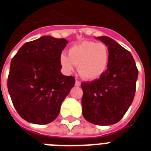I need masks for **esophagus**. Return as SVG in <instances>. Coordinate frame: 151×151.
I'll return each mask as SVG.
<instances>
[{"label": "esophagus", "instance_id": "obj_1", "mask_svg": "<svg viewBox=\"0 0 151 151\" xmlns=\"http://www.w3.org/2000/svg\"><path fill=\"white\" fill-rule=\"evenodd\" d=\"M75 86H77V87L81 86V82L78 81H76V82H75Z\"/></svg>", "mask_w": 151, "mask_h": 151}]
</instances>
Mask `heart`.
I'll use <instances>...</instances> for the list:
<instances>
[{
  "mask_svg": "<svg viewBox=\"0 0 151 151\" xmlns=\"http://www.w3.org/2000/svg\"><path fill=\"white\" fill-rule=\"evenodd\" d=\"M60 62L67 73L78 66V73L87 81H95L103 75L109 63V50L102 42L82 41L68 50V56L62 54Z\"/></svg>",
  "mask_w": 151,
  "mask_h": 151,
  "instance_id": "b5f03b06",
  "label": "heart"
}]
</instances>
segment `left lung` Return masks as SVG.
<instances>
[{
  "label": "left lung",
  "mask_w": 151,
  "mask_h": 151,
  "mask_svg": "<svg viewBox=\"0 0 151 151\" xmlns=\"http://www.w3.org/2000/svg\"><path fill=\"white\" fill-rule=\"evenodd\" d=\"M107 46L109 63L101 78L82 83V113L95 125L109 126L123 117L135 95L138 70L133 56L108 36L95 38Z\"/></svg>",
  "instance_id": "left-lung-1"
}]
</instances>
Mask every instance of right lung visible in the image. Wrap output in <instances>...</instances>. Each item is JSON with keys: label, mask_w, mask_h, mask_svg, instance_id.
I'll list each match as a JSON object with an SVG mask.
<instances>
[{"label": "right lung", "mask_w": 151, "mask_h": 151, "mask_svg": "<svg viewBox=\"0 0 151 151\" xmlns=\"http://www.w3.org/2000/svg\"><path fill=\"white\" fill-rule=\"evenodd\" d=\"M68 41L43 35L24 43L12 58L8 89L19 116L44 125L58 116L65 98L74 86L72 76L61 73L62 50Z\"/></svg>", "instance_id": "add662e5"}]
</instances>
